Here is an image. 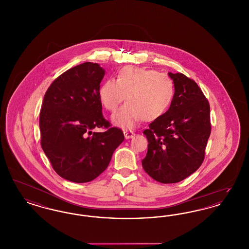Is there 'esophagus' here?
<instances>
[{
  "label": "esophagus",
  "mask_w": 249,
  "mask_h": 249,
  "mask_svg": "<svg viewBox=\"0 0 249 249\" xmlns=\"http://www.w3.org/2000/svg\"><path fill=\"white\" fill-rule=\"evenodd\" d=\"M123 132H124V136H125V138H126V139L133 138V136L135 135V134H134V132H133L132 130H125Z\"/></svg>",
  "instance_id": "34e87169"
}]
</instances>
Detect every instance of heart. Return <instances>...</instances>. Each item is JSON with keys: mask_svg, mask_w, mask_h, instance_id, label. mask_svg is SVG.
Masks as SVG:
<instances>
[{"mask_svg": "<svg viewBox=\"0 0 249 249\" xmlns=\"http://www.w3.org/2000/svg\"><path fill=\"white\" fill-rule=\"evenodd\" d=\"M175 95V84L168 74L135 66L123 67L117 80L107 79L98 90L100 104L110 112L125 97L127 103L112 117L113 123L123 129H131L142 119L151 121L162 117Z\"/></svg>", "mask_w": 249, "mask_h": 249, "instance_id": "1", "label": "heart"}]
</instances>
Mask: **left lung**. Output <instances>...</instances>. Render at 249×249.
Returning <instances> with one entry per match:
<instances>
[{
    "instance_id": "left-lung-1",
    "label": "left lung",
    "mask_w": 249,
    "mask_h": 249,
    "mask_svg": "<svg viewBox=\"0 0 249 249\" xmlns=\"http://www.w3.org/2000/svg\"><path fill=\"white\" fill-rule=\"evenodd\" d=\"M175 84L174 102L143 130L148 145L145 173L163 184L178 183L201 165L211 133L210 106L197 83L185 74L168 73Z\"/></svg>"
}]
</instances>
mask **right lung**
<instances>
[{
  "instance_id": "add662e5",
  "label": "right lung",
  "mask_w": 249,
  "mask_h": 249,
  "mask_svg": "<svg viewBox=\"0 0 249 249\" xmlns=\"http://www.w3.org/2000/svg\"><path fill=\"white\" fill-rule=\"evenodd\" d=\"M105 73L98 63L74 66L52 82L42 104V148L59 177L74 183L98 178L124 140L122 130L110 128L102 113L98 90ZM95 127L107 130L92 133Z\"/></svg>"
}]
</instances>
